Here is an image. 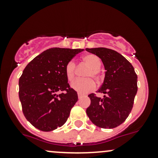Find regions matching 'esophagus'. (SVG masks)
Masks as SVG:
<instances>
[{"instance_id":"obj_1","label":"esophagus","mask_w":158,"mask_h":158,"mask_svg":"<svg viewBox=\"0 0 158 158\" xmlns=\"http://www.w3.org/2000/svg\"><path fill=\"white\" fill-rule=\"evenodd\" d=\"M82 97H83V95H80V94H78V98H79V99H80V98H82Z\"/></svg>"}]
</instances>
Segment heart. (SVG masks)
Segmentation results:
<instances>
[{"instance_id": "obj_1", "label": "heart", "mask_w": 158, "mask_h": 158, "mask_svg": "<svg viewBox=\"0 0 158 158\" xmlns=\"http://www.w3.org/2000/svg\"><path fill=\"white\" fill-rule=\"evenodd\" d=\"M82 63L89 67L84 75L87 79H77L72 83V89L79 94H86L95 88V83L90 78L98 80L99 78V69L102 66L101 60L94 54H86L82 58ZM65 73L68 81L72 82L76 76V64L73 61L67 63L65 67Z\"/></svg>"}]
</instances>
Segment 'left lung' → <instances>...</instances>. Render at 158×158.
Instances as JSON below:
<instances>
[{
  "instance_id": "obj_1",
  "label": "left lung",
  "mask_w": 158,
  "mask_h": 158,
  "mask_svg": "<svg viewBox=\"0 0 158 158\" xmlns=\"http://www.w3.org/2000/svg\"><path fill=\"white\" fill-rule=\"evenodd\" d=\"M85 50L99 57L106 69L104 82L97 91L105 95L103 98L94 93L88 95L91 104L86 114L99 128H116L125 122L131 111L138 91V76L132 65L113 49L98 47Z\"/></svg>"
}]
</instances>
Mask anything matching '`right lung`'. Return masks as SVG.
Masks as SVG:
<instances>
[{
    "label": "right lung",
    "instance_id": "add662e5",
    "mask_svg": "<svg viewBox=\"0 0 158 158\" xmlns=\"http://www.w3.org/2000/svg\"><path fill=\"white\" fill-rule=\"evenodd\" d=\"M83 49L51 48L35 57L19 79L23 113L32 125L43 131L61 127L78 101L65 73L67 63ZM66 90L59 95L57 92Z\"/></svg>",
    "mask_w": 158,
    "mask_h": 158
}]
</instances>
